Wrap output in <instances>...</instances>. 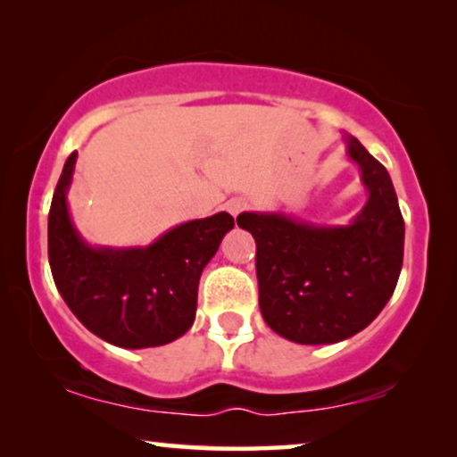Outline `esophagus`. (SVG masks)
Returning <instances> with one entry per match:
<instances>
[{"label":"esophagus","instance_id":"obj_1","mask_svg":"<svg viewBox=\"0 0 457 457\" xmlns=\"http://www.w3.org/2000/svg\"><path fill=\"white\" fill-rule=\"evenodd\" d=\"M247 208V202L245 199H241V197H237V199H230V202L227 204V210L230 212V214L233 216H237V214H241L243 210Z\"/></svg>","mask_w":457,"mask_h":457}]
</instances>
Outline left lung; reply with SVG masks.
Masks as SVG:
<instances>
[{
    "label": "left lung",
    "instance_id": "left-lung-1",
    "mask_svg": "<svg viewBox=\"0 0 457 457\" xmlns=\"http://www.w3.org/2000/svg\"><path fill=\"white\" fill-rule=\"evenodd\" d=\"M368 202L345 227L243 212L255 239L260 310L268 327L302 345L349 339L380 314L403 264V218L386 168L345 137Z\"/></svg>",
    "mask_w": 457,
    "mask_h": 457
}]
</instances>
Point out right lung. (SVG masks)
Returning <instances> with one entry per match:
<instances>
[{"label":"right lung","instance_id":"1","mask_svg":"<svg viewBox=\"0 0 457 457\" xmlns=\"http://www.w3.org/2000/svg\"><path fill=\"white\" fill-rule=\"evenodd\" d=\"M77 152L68 155L47 220L49 266L72 314L112 345L143 349L183 337L195 320L197 287L233 216L179 224L147 247H91L68 214Z\"/></svg>","mask_w":457,"mask_h":457}]
</instances>
